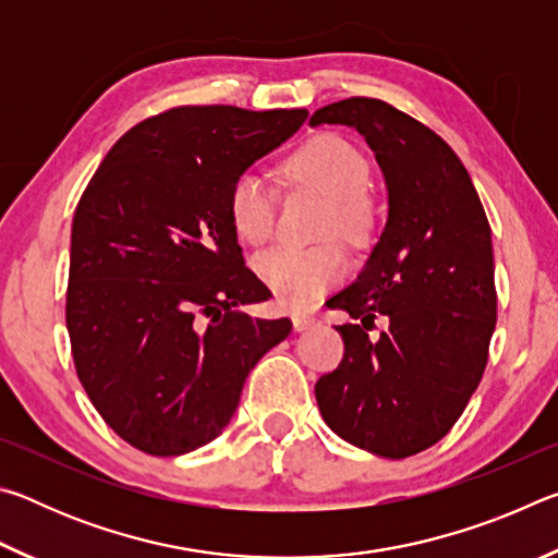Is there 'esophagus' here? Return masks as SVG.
I'll return each instance as SVG.
<instances>
[{
  "mask_svg": "<svg viewBox=\"0 0 558 558\" xmlns=\"http://www.w3.org/2000/svg\"><path fill=\"white\" fill-rule=\"evenodd\" d=\"M317 325V319L307 313H295L292 315V327H295V332H307V329H313Z\"/></svg>",
  "mask_w": 558,
  "mask_h": 558,
  "instance_id": "1",
  "label": "esophagus"
}]
</instances>
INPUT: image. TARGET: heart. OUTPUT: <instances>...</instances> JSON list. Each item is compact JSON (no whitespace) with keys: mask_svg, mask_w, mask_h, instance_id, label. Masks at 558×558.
<instances>
[{"mask_svg":"<svg viewBox=\"0 0 558 558\" xmlns=\"http://www.w3.org/2000/svg\"><path fill=\"white\" fill-rule=\"evenodd\" d=\"M290 174L313 184L332 199L329 229L347 239H359L369 226V204L364 199L369 184L366 159L344 140L323 135L302 145L290 159ZM229 216L233 231L245 243H266L276 229V199L258 172L233 179L229 192ZM258 278L266 282L276 302L288 310L310 307L325 290L337 286L347 272V258L337 245L317 248H270L253 260Z\"/></svg>","mask_w":558,"mask_h":558,"instance_id":"1","label":"heart"}]
</instances>
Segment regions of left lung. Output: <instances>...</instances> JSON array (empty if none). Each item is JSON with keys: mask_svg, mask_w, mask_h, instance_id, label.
Here are the masks:
<instances>
[{"mask_svg": "<svg viewBox=\"0 0 558 558\" xmlns=\"http://www.w3.org/2000/svg\"><path fill=\"white\" fill-rule=\"evenodd\" d=\"M310 125L354 128L386 184V223L352 286L327 300L344 359L315 386L339 438L409 458L452 428L475 393L497 323L493 231L468 169L436 132L376 98L319 108ZM376 314L390 317L379 340Z\"/></svg>", "mask_w": 558, "mask_h": 558, "instance_id": "left-lung-1", "label": "left lung"}]
</instances>
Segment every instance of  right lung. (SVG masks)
<instances>
[{"mask_svg": "<svg viewBox=\"0 0 558 558\" xmlns=\"http://www.w3.org/2000/svg\"><path fill=\"white\" fill-rule=\"evenodd\" d=\"M307 110L186 106L128 130L83 192L65 295L75 372L102 421L149 456H184L229 426L258 359L290 319L243 266L233 179L280 147Z\"/></svg>", "mask_w": 558, "mask_h": 558, "instance_id": "right-lung-1", "label": "right lung"}]
</instances>
